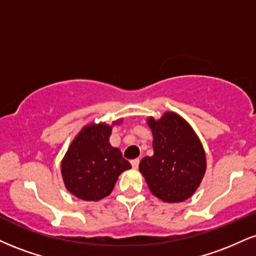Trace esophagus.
<instances>
[{"instance_id": "34e87169", "label": "esophagus", "mask_w": 256, "mask_h": 256, "mask_svg": "<svg viewBox=\"0 0 256 256\" xmlns=\"http://www.w3.org/2000/svg\"><path fill=\"white\" fill-rule=\"evenodd\" d=\"M131 164H132V168H134V169H138V166H140V158L132 160Z\"/></svg>"}]
</instances>
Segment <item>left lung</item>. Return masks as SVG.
Segmentation results:
<instances>
[{"instance_id":"1","label":"left lung","mask_w":256,"mask_h":256,"mask_svg":"<svg viewBox=\"0 0 256 256\" xmlns=\"http://www.w3.org/2000/svg\"><path fill=\"white\" fill-rule=\"evenodd\" d=\"M154 155L142 158L140 172L154 196L164 202H184L196 192L206 172V156L198 134L182 116L164 112L148 116Z\"/></svg>"}]
</instances>
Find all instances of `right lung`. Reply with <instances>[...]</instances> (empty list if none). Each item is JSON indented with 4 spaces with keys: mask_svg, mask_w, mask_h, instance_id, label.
<instances>
[{
    "mask_svg": "<svg viewBox=\"0 0 256 256\" xmlns=\"http://www.w3.org/2000/svg\"><path fill=\"white\" fill-rule=\"evenodd\" d=\"M122 122H90L74 138L60 163L64 186L72 196L87 202L106 198L119 175L131 168L118 148L110 144L112 128Z\"/></svg>",
    "mask_w": 256,
    "mask_h": 256,
    "instance_id": "add662e5",
    "label": "right lung"
}]
</instances>
